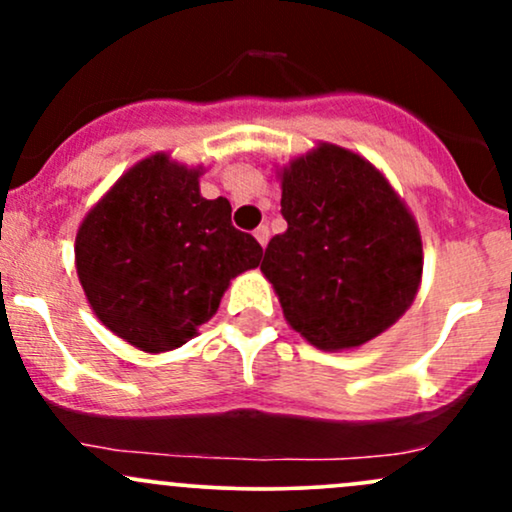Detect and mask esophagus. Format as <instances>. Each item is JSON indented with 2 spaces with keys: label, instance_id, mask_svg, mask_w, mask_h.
Here are the masks:
<instances>
[{
  "label": "esophagus",
  "instance_id": "34e87169",
  "mask_svg": "<svg viewBox=\"0 0 512 512\" xmlns=\"http://www.w3.org/2000/svg\"><path fill=\"white\" fill-rule=\"evenodd\" d=\"M255 238H257V243H260L264 248V245L269 243V228L267 226H257L255 228Z\"/></svg>",
  "mask_w": 512,
  "mask_h": 512
}]
</instances>
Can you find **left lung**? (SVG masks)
I'll return each instance as SVG.
<instances>
[{"instance_id": "left-lung-1", "label": "left lung", "mask_w": 512, "mask_h": 512, "mask_svg": "<svg viewBox=\"0 0 512 512\" xmlns=\"http://www.w3.org/2000/svg\"><path fill=\"white\" fill-rule=\"evenodd\" d=\"M289 228L269 240L262 272L286 320L317 349H354L414 301L424 267L414 219L368 161L322 144L281 175Z\"/></svg>"}]
</instances>
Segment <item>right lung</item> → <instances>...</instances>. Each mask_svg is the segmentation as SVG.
<instances>
[{
    "label": "right lung",
    "mask_w": 512,
    "mask_h": 512,
    "mask_svg": "<svg viewBox=\"0 0 512 512\" xmlns=\"http://www.w3.org/2000/svg\"><path fill=\"white\" fill-rule=\"evenodd\" d=\"M199 170L158 154L115 182L76 233V272L93 313L142 351L190 342L262 245L231 223L226 197L199 195Z\"/></svg>",
    "instance_id": "obj_1"
}]
</instances>
